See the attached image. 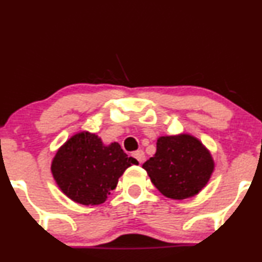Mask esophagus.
Wrapping results in <instances>:
<instances>
[{
	"label": "esophagus",
	"mask_w": 262,
	"mask_h": 262,
	"mask_svg": "<svg viewBox=\"0 0 262 262\" xmlns=\"http://www.w3.org/2000/svg\"><path fill=\"white\" fill-rule=\"evenodd\" d=\"M133 157L138 160V162L139 163H143L144 160H145V154L143 150H138V151H134L133 152Z\"/></svg>",
	"instance_id": "34e87169"
}]
</instances>
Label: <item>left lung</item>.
Returning <instances> with one entry per match:
<instances>
[{
	"instance_id": "1",
	"label": "left lung",
	"mask_w": 262,
	"mask_h": 262,
	"mask_svg": "<svg viewBox=\"0 0 262 262\" xmlns=\"http://www.w3.org/2000/svg\"><path fill=\"white\" fill-rule=\"evenodd\" d=\"M143 168L165 196L183 200L206 185L213 171V160L196 138L171 135L157 139L156 154Z\"/></svg>"
}]
</instances>
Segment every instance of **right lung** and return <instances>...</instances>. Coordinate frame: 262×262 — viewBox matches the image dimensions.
Segmentation results:
<instances>
[{"label": "right lung", "instance_id": "right-lung-1", "mask_svg": "<svg viewBox=\"0 0 262 262\" xmlns=\"http://www.w3.org/2000/svg\"><path fill=\"white\" fill-rule=\"evenodd\" d=\"M132 165H138V161L128 157L118 143L105 146L97 135L81 132L57 151L51 171L69 199L81 205H99Z\"/></svg>", "mask_w": 262, "mask_h": 262}]
</instances>
